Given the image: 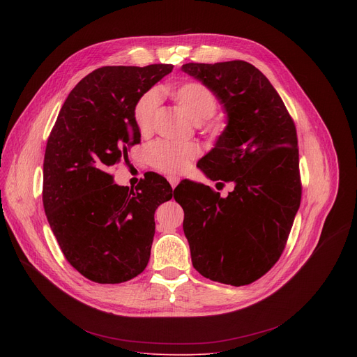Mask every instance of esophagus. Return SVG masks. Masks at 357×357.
<instances>
[{
    "instance_id": "esophagus-1",
    "label": "esophagus",
    "mask_w": 357,
    "mask_h": 357,
    "mask_svg": "<svg viewBox=\"0 0 357 357\" xmlns=\"http://www.w3.org/2000/svg\"><path fill=\"white\" fill-rule=\"evenodd\" d=\"M167 181H169V183H171L172 188H175V186L179 183L181 179L178 176H167Z\"/></svg>"
}]
</instances>
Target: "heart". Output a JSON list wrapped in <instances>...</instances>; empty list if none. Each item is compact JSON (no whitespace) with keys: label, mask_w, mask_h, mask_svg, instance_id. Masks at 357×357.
Masks as SVG:
<instances>
[{"label":"heart","mask_w":357,"mask_h":357,"mask_svg":"<svg viewBox=\"0 0 357 357\" xmlns=\"http://www.w3.org/2000/svg\"><path fill=\"white\" fill-rule=\"evenodd\" d=\"M178 107L195 124H202L217 109L215 93L202 82L186 81L169 88ZM159 93L155 89L144 92L135 105V120L142 135H149L153 128L159 109ZM199 155V147L194 143H175L160 140L150 149V163L158 171L167 175H179L190 167Z\"/></svg>","instance_id":"b5f03b06"}]
</instances>
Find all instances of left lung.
<instances>
[{
  "label": "left lung",
  "instance_id": "1",
  "mask_svg": "<svg viewBox=\"0 0 357 357\" xmlns=\"http://www.w3.org/2000/svg\"><path fill=\"white\" fill-rule=\"evenodd\" d=\"M226 108L229 124L198 166L211 181L233 182L221 198L182 181L176 202L194 268L227 285H249L282 255L301 202L295 123L268 78L245 61L185 63Z\"/></svg>",
  "mask_w": 357,
  "mask_h": 357
}]
</instances>
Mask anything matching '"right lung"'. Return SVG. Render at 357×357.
Here are the masks:
<instances>
[{
  "mask_svg": "<svg viewBox=\"0 0 357 357\" xmlns=\"http://www.w3.org/2000/svg\"><path fill=\"white\" fill-rule=\"evenodd\" d=\"M174 65L102 66L75 86L46 144L43 207L72 268L98 284H121L144 271L155 211L175 197L149 174L136 191L114 183L109 169L140 143L137 100Z\"/></svg>",
  "mask_w": 357,
  "mask_h": 357,
  "instance_id": "add662e5",
  "label": "right lung"
}]
</instances>
